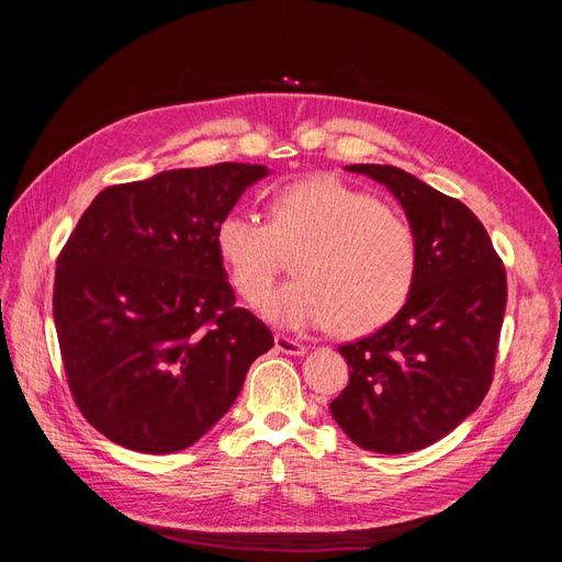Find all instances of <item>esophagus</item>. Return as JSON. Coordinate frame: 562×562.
I'll return each mask as SVG.
<instances>
[{"label": "esophagus", "mask_w": 562, "mask_h": 562, "mask_svg": "<svg viewBox=\"0 0 562 562\" xmlns=\"http://www.w3.org/2000/svg\"><path fill=\"white\" fill-rule=\"evenodd\" d=\"M274 347L281 353H291V356H304V353H307V347L295 342V339H291V337H283V335L274 337Z\"/></svg>", "instance_id": "obj_1"}]
</instances>
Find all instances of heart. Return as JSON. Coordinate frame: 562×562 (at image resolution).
I'll return each instance as SVG.
<instances>
[{"label":"heart","instance_id":"obj_1","mask_svg":"<svg viewBox=\"0 0 562 562\" xmlns=\"http://www.w3.org/2000/svg\"><path fill=\"white\" fill-rule=\"evenodd\" d=\"M291 251L296 279L260 304L271 326L285 330L380 328L411 297L419 262L415 232L401 213L330 176L281 187L269 199L267 225L232 211L215 227L217 258L250 304L262 300L280 255Z\"/></svg>","mask_w":562,"mask_h":562}]
</instances>
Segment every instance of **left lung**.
I'll use <instances>...</instances> for the list:
<instances>
[{"instance_id": "left-lung-1", "label": "left lung", "mask_w": 562, "mask_h": 562, "mask_svg": "<svg viewBox=\"0 0 562 562\" xmlns=\"http://www.w3.org/2000/svg\"><path fill=\"white\" fill-rule=\"evenodd\" d=\"M384 184L417 239L413 293L386 326L342 345L349 384L330 403L356 446L382 454L427 448L487 394L506 310V271L462 201L396 166L353 164Z\"/></svg>"}]
</instances>
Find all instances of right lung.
I'll use <instances>...</instances> for the list:
<instances>
[{
	"mask_svg": "<svg viewBox=\"0 0 562 562\" xmlns=\"http://www.w3.org/2000/svg\"><path fill=\"white\" fill-rule=\"evenodd\" d=\"M260 164L173 168L114 184L58 255L54 321L81 415L145 454L194 446L223 419L250 363L274 347L234 307L215 227Z\"/></svg>",
	"mask_w": 562,
	"mask_h": 562,
	"instance_id": "add662e5",
	"label": "right lung"
}]
</instances>
